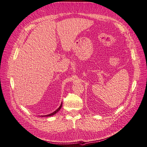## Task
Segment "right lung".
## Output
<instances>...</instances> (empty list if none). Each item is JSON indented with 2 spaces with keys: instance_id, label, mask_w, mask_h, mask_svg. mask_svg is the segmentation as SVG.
<instances>
[{
  "instance_id": "right-lung-1",
  "label": "right lung",
  "mask_w": 147,
  "mask_h": 147,
  "mask_svg": "<svg viewBox=\"0 0 147 147\" xmlns=\"http://www.w3.org/2000/svg\"><path fill=\"white\" fill-rule=\"evenodd\" d=\"M61 106H62V102H61V105H60V106H59V107L57 109L56 111H55L54 112H53V113H50V114L46 115H43V116H42V117H50V116H53V115H55L57 112H58L60 111V109L61 108Z\"/></svg>"
}]
</instances>
